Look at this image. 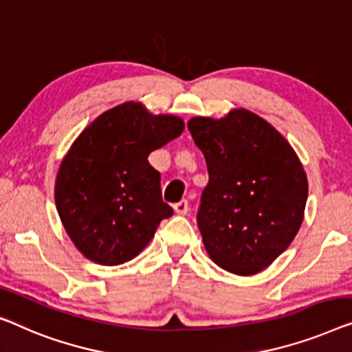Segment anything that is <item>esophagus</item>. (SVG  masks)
<instances>
[{
    "label": "esophagus",
    "mask_w": 352,
    "mask_h": 352,
    "mask_svg": "<svg viewBox=\"0 0 352 352\" xmlns=\"http://www.w3.org/2000/svg\"><path fill=\"white\" fill-rule=\"evenodd\" d=\"M174 210H175V213H178V214H186L188 210H190V206H188L186 199H182L180 202L174 204Z\"/></svg>",
    "instance_id": "obj_1"
}]
</instances>
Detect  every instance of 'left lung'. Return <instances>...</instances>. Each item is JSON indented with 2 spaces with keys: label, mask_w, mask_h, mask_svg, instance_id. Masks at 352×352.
<instances>
[{
  "label": "left lung",
  "mask_w": 352,
  "mask_h": 352,
  "mask_svg": "<svg viewBox=\"0 0 352 352\" xmlns=\"http://www.w3.org/2000/svg\"><path fill=\"white\" fill-rule=\"evenodd\" d=\"M188 129L208 169L197 210L207 253L230 274H258L300 229L308 197L302 162L274 126L250 110L191 118Z\"/></svg>",
  "instance_id": "1"
}]
</instances>
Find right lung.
I'll list each match as a JSON object with an SVG mask.
<instances>
[{"label": "right lung", "instance_id": "right-lung-1", "mask_svg": "<svg viewBox=\"0 0 352 352\" xmlns=\"http://www.w3.org/2000/svg\"><path fill=\"white\" fill-rule=\"evenodd\" d=\"M183 128L182 118L126 102L99 115L78 135L56 175L55 204L83 256L102 265L128 262L174 214L162 202L161 175L148 155Z\"/></svg>", "mask_w": 352, "mask_h": 352}]
</instances>
